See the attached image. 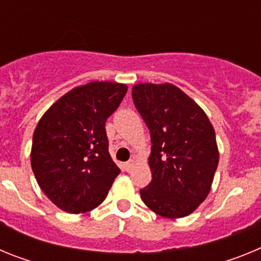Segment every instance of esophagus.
<instances>
[{
    "label": "esophagus",
    "mask_w": 261,
    "mask_h": 261,
    "mask_svg": "<svg viewBox=\"0 0 261 261\" xmlns=\"http://www.w3.org/2000/svg\"><path fill=\"white\" fill-rule=\"evenodd\" d=\"M133 165H135V162H133V161H129V162L124 163V170L129 172L133 168Z\"/></svg>",
    "instance_id": "esophagus-1"
}]
</instances>
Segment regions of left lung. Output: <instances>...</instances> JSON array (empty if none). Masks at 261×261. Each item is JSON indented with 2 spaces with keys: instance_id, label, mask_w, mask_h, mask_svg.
I'll return each mask as SVG.
<instances>
[{
  "instance_id": "1",
  "label": "left lung",
  "mask_w": 261,
  "mask_h": 261,
  "mask_svg": "<svg viewBox=\"0 0 261 261\" xmlns=\"http://www.w3.org/2000/svg\"><path fill=\"white\" fill-rule=\"evenodd\" d=\"M136 108L150 130V184L146 206L166 218L192 213L208 196L218 166L216 133L204 111L171 84H138Z\"/></svg>"
}]
</instances>
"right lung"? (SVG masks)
<instances>
[{"label": "right lung", "mask_w": 261, "mask_h": 261, "mask_svg": "<svg viewBox=\"0 0 261 261\" xmlns=\"http://www.w3.org/2000/svg\"><path fill=\"white\" fill-rule=\"evenodd\" d=\"M126 85L90 82L57 100L32 137L31 167L43 192L68 213H86L103 202L120 168L108 153L106 121Z\"/></svg>", "instance_id": "add662e5"}]
</instances>
